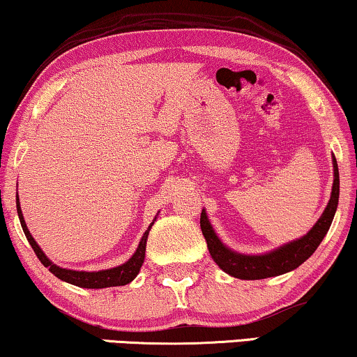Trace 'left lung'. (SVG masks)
I'll use <instances>...</instances> for the list:
<instances>
[{
  "mask_svg": "<svg viewBox=\"0 0 357 357\" xmlns=\"http://www.w3.org/2000/svg\"><path fill=\"white\" fill-rule=\"evenodd\" d=\"M333 166H335V181H333L331 199H329L326 209L313 225V229L298 241H293L280 249L270 252L265 255H242L236 254L224 245L212 231L209 220H207L206 212H201V231L204 234L207 242V249L215 264L224 270L225 273L241 280H260L268 277H277V275L287 273L290 270L300 267L313 252L329 231V225L335 218L337 207V197H340V173H337L336 158L333 156Z\"/></svg>",
  "mask_w": 357,
  "mask_h": 357,
  "instance_id": "8db88e82",
  "label": "left lung"
}]
</instances>
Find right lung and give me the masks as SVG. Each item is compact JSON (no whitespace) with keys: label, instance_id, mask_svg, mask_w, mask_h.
Masks as SVG:
<instances>
[{"label":"right lung","instance_id":"obj_1","mask_svg":"<svg viewBox=\"0 0 357 357\" xmlns=\"http://www.w3.org/2000/svg\"><path fill=\"white\" fill-rule=\"evenodd\" d=\"M16 207H17V215H20L22 231H24L26 238L29 241L31 247H33V250H34V254L38 255V259L40 260V264H43L44 267H47L49 272L56 275L57 278L64 280V282H67V283H72V285L82 287V288H107V287L126 285V283H130L135 277H137L139 268H142L143 261H145L146 238H148V232H150L153 222H151L150 227H148V231L143 234L142 241H139L138 249L133 254L132 259H130L128 261H125V264L120 265V267L100 270V272H75V270H67V268L57 267V265H54L52 261L43 254L40 247L38 245V243H36L34 238L31 237L28 227H26L24 218H22V212H21V207H20V199L16 201Z\"/></svg>","mask_w":357,"mask_h":357}]
</instances>
